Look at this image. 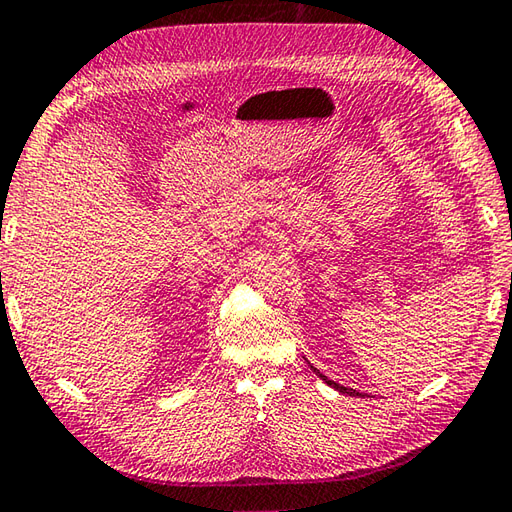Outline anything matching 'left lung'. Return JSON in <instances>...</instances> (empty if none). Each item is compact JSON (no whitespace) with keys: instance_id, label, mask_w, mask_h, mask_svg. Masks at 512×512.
I'll return each instance as SVG.
<instances>
[{"instance_id":"obj_1","label":"left lung","mask_w":512,"mask_h":512,"mask_svg":"<svg viewBox=\"0 0 512 512\" xmlns=\"http://www.w3.org/2000/svg\"><path fill=\"white\" fill-rule=\"evenodd\" d=\"M310 368H313V366H310ZM313 373L319 377V379H324V384H328V386H333L335 390H337V393H342V395H350V397H366L364 393H359V390H353V388H346V386H342V384H337V382H333V379H328L326 375H322V373H319V370L317 368H313Z\"/></svg>"}]
</instances>
